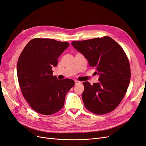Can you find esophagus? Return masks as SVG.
Wrapping results in <instances>:
<instances>
[{
	"label": "esophagus",
	"instance_id": "obj_1",
	"mask_svg": "<svg viewBox=\"0 0 146 146\" xmlns=\"http://www.w3.org/2000/svg\"><path fill=\"white\" fill-rule=\"evenodd\" d=\"M81 83L80 82H79L78 80H75V85H78V84Z\"/></svg>",
	"mask_w": 146,
	"mask_h": 146
}]
</instances>
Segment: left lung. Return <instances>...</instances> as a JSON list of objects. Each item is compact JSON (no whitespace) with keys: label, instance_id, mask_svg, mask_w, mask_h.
<instances>
[{"label":"left lung","instance_id":"1","mask_svg":"<svg viewBox=\"0 0 146 146\" xmlns=\"http://www.w3.org/2000/svg\"><path fill=\"white\" fill-rule=\"evenodd\" d=\"M99 76L93 85L84 82L82 99L86 108L96 114L115 109L124 97L130 81L129 61L123 48L108 36L72 42Z\"/></svg>","mask_w":146,"mask_h":146}]
</instances>
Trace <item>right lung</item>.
Returning a JSON list of instances; mask_svg holds the SVG:
<instances>
[{
    "mask_svg": "<svg viewBox=\"0 0 146 146\" xmlns=\"http://www.w3.org/2000/svg\"><path fill=\"white\" fill-rule=\"evenodd\" d=\"M69 46L53 39L34 38L19 57L17 74L23 96L35 111L51 115L63 107L67 92L74 85L72 79L58 80L52 75L60 55Z\"/></svg>",
    "mask_w": 146,
    "mask_h": 146,
    "instance_id": "1",
    "label": "right lung"
}]
</instances>
